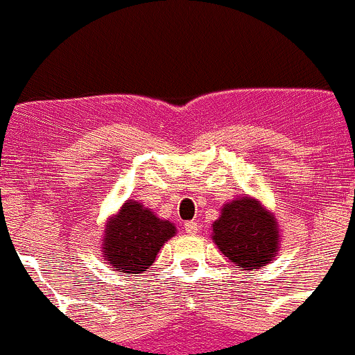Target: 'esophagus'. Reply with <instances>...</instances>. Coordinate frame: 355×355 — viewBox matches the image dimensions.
I'll list each match as a JSON object with an SVG mask.
<instances>
[{
	"mask_svg": "<svg viewBox=\"0 0 355 355\" xmlns=\"http://www.w3.org/2000/svg\"><path fill=\"white\" fill-rule=\"evenodd\" d=\"M184 230H186V233L196 234L198 233L200 226H198V223H195V220H188V223H184Z\"/></svg>",
	"mask_w": 355,
	"mask_h": 355,
	"instance_id": "1",
	"label": "esophagus"
}]
</instances>
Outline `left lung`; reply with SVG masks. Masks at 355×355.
I'll list each match as a JSON object with an SVG mask.
<instances>
[{
  "label": "left lung",
  "mask_w": 355,
  "mask_h": 355,
  "mask_svg": "<svg viewBox=\"0 0 355 355\" xmlns=\"http://www.w3.org/2000/svg\"><path fill=\"white\" fill-rule=\"evenodd\" d=\"M212 230L219 250L243 271L261 269L276 257V219L257 200L236 198L226 203Z\"/></svg>",
  "instance_id": "1"
}]
</instances>
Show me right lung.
<instances>
[{"mask_svg":"<svg viewBox=\"0 0 355 355\" xmlns=\"http://www.w3.org/2000/svg\"><path fill=\"white\" fill-rule=\"evenodd\" d=\"M174 233L173 223L159 219L152 210L131 200L108 220L103 255L115 271L139 275L153 264L160 247Z\"/></svg>","mask_w":355,"mask_h":355,"instance_id":"1","label":"right lung"}]
</instances>
